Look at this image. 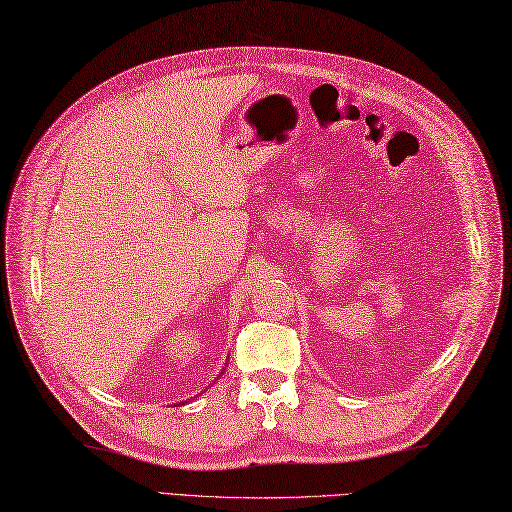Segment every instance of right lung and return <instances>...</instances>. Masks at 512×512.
Listing matches in <instances>:
<instances>
[{
  "instance_id": "1",
  "label": "right lung",
  "mask_w": 512,
  "mask_h": 512,
  "mask_svg": "<svg viewBox=\"0 0 512 512\" xmlns=\"http://www.w3.org/2000/svg\"><path fill=\"white\" fill-rule=\"evenodd\" d=\"M222 372H225V368H222ZM222 372H220V374H222Z\"/></svg>"
}]
</instances>
